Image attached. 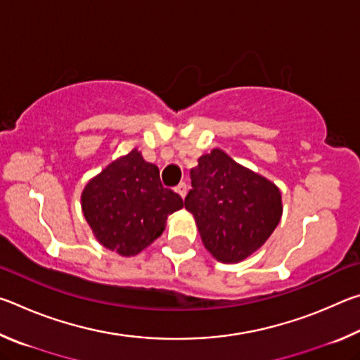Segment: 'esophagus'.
Returning <instances> with one entry per match:
<instances>
[{"label": "esophagus", "instance_id": "34e87169", "mask_svg": "<svg viewBox=\"0 0 360 360\" xmlns=\"http://www.w3.org/2000/svg\"><path fill=\"white\" fill-rule=\"evenodd\" d=\"M176 192L181 195V198H186V193H187V184H186V182H181V184L176 187Z\"/></svg>", "mask_w": 360, "mask_h": 360}]
</instances>
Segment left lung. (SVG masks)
I'll return each mask as SVG.
<instances>
[{
  "mask_svg": "<svg viewBox=\"0 0 360 360\" xmlns=\"http://www.w3.org/2000/svg\"><path fill=\"white\" fill-rule=\"evenodd\" d=\"M191 176L193 188L184 205L212 257L238 264L265 245L283 216L281 191L275 182L221 149L200 157Z\"/></svg>",
  "mask_w": 360,
  "mask_h": 360,
  "instance_id": "1",
  "label": "left lung"
}]
</instances>
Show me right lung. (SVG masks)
Wrapping results in <instances>:
<instances>
[{
    "label": "right lung",
    "mask_w": 360,
    "mask_h": 360,
    "mask_svg": "<svg viewBox=\"0 0 360 360\" xmlns=\"http://www.w3.org/2000/svg\"><path fill=\"white\" fill-rule=\"evenodd\" d=\"M81 206L96 241L122 257H131L163 233L168 216L184 202L162 186L154 163L133 149L85 184Z\"/></svg>",
    "instance_id": "1"
}]
</instances>
